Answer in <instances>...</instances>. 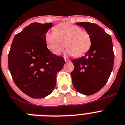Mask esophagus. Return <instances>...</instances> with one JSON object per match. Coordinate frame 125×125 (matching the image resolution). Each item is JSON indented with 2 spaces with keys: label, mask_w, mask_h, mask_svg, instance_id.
I'll use <instances>...</instances> for the list:
<instances>
[{
  "label": "esophagus",
  "mask_w": 125,
  "mask_h": 125,
  "mask_svg": "<svg viewBox=\"0 0 125 125\" xmlns=\"http://www.w3.org/2000/svg\"><path fill=\"white\" fill-rule=\"evenodd\" d=\"M64 60H65V61H66V62H68V61H70V59H68V57H64Z\"/></svg>",
  "instance_id": "1"
}]
</instances>
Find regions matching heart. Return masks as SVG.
<instances>
[{
	"mask_svg": "<svg viewBox=\"0 0 125 125\" xmlns=\"http://www.w3.org/2000/svg\"><path fill=\"white\" fill-rule=\"evenodd\" d=\"M45 41L52 54L59 55L65 45L68 54L74 57L84 55L90 49L92 44L91 37L87 31L69 23L57 25L54 28V32H49L45 35Z\"/></svg>",
	"mask_w": 125,
	"mask_h": 125,
	"instance_id": "obj_1",
	"label": "heart"
}]
</instances>
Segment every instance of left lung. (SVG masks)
Segmentation results:
<instances>
[{
    "instance_id": "obj_1",
    "label": "left lung",
    "mask_w": 125,
    "mask_h": 125,
    "mask_svg": "<svg viewBox=\"0 0 125 125\" xmlns=\"http://www.w3.org/2000/svg\"><path fill=\"white\" fill-rule=\"evenodd\" d=\"M90 35V49L83 57L72 59L74 70L71 73L74 88L86 95L94 94L107 83L113 68L115 54L111 37L95 23H76Z\"/></svg>"
}]
</instances>
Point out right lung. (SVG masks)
I'll return each mask as SVG.
<instances>
[{
	"instance_id": "right-lung-1",
	"label": "right lung",
	"mask_w": 125,
	"mask_h": 125,
	"mask_svg": "<svg viewBox=\"0 0 125 125\" xmlns=\"http://www.w3.org/2000/svg\"><path fill=\"white\" fill-rule=\"evenodd\" d=\"M52 24L33 23L15 35L8 54L12 80L23 93L41 99L52 92L56 76L63 68V57L48 49L45 34Z\"/></svg>"
}]
</instances>
